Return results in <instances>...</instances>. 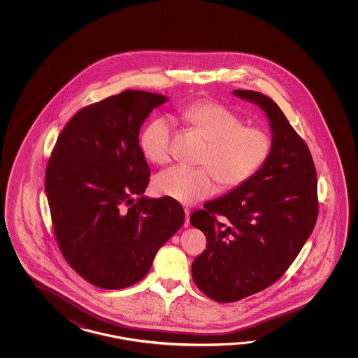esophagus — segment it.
Segmentation results:
<instances>
[{
	"mask_svg": "<svg viewBox=\"0 0 358 358\" xmlns=\"http://www.w3.org/2000/svg\"><path fill=\"white\" fill-rule=\"evenodd\" d=\"M184 213H185V222H184V227H185V228H189V227H190V222H189L190 210H189V208H188V207H185V208H184Z\"/></svg>",
	"mask_w": 358,
	"mask_h": 358,
	"instance_id": "obj_1",
	"label": "esophagus"
}]
</instances>
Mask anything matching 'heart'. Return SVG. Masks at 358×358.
I'll use <instances>...</instances> for the list:
<instances>
[{
    "label": "heart",
    "instance_id": "1",
    "mask_svg": "<svg viewBox=\"0 0 358 358\" xmlns=\"http://www.w3.org/2000/svg\"><path fill=\"white\" fill-rule=\"evenodd\" d=\"M179 117L208 141L199 164L205 168L176 165L157 174L153 188L162 196L185 205L213 196L217 180L222 187L236 188L259 173L273 151V138L259 127H245L243 120L219 103H194L182 108ZM173 122L157 117L145 127L139 145L147 160L166 164L170 160Z\"/></svg>",
    "mask_w": 358,
    "mask_h": 358
}]
</instances>
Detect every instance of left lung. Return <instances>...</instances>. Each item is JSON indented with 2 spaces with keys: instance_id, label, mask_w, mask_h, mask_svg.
<instances>
[{
  "instance_id": "1",
  "label": "left lung",
  "mask_w": 358,
  "mask_h": 358,
  "mask_svg": "<svg viewBox=\"0 0 358 358\" xmlns=\"http://www.w3.org/2000/svg\"><path fill=\"white\" fill-rule=\"evenodd\" d=\"M233 94L266 114L273 151L248 182L190 216L207 239V250L192 264L193 280L220 303L274 284L311 236L319 213L311 153L280 107L259 92L236 90Z\"/></svg>"
}]
</instances>
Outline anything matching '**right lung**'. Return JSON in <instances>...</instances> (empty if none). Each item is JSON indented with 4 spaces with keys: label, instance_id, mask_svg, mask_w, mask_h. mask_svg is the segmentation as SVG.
I'll return each instance as SVG.
<instances>
[{
    "label": "right lung",
    "instance_id": "obj_1",
    "mask_svg": "<svg viewBox=\"0 0 358 358\" xmlns=\"http://www.w3.org/2000/svg\"><path fill=\"white\" fill-rule=\"evenodd\" d=\"M168 99L127 90L83 107L61 131L48 161L45 188L56 241L69 265L99 288L122 289L142 280L184 222L176 199L143 194L151 171L139 130Z\"/></svg>",
    "mask_w": 358,
    "mask_h": 358
}]
</instances>
